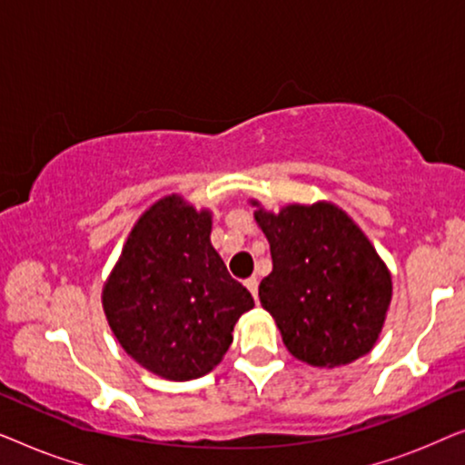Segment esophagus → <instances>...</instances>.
I'll use <instances>...</instances> for the list:
<instances>
[{
  "mask_svg": "<svg viewBox=\"0 0 465 465\" xmlns=\"http://www.w3.org/2000/svg\"><path fill=\"white\" fill-rule=\"evenodd\" d=\"M245 288L250 290V294H252L253 298H258V279H256V277L245 279Z\"/></svg>",
  "mask_w": 465,
  "mask_h": 465,
  "instance_id": "1",
  "label": "esophagus"
}]
</instances>
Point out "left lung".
<instances>
[{
    "label": "left lung",
    "mask_w": 465,
    "mask_h": 465,
    "mask_svg": "<svg viewBox=\"0 0 465 465\" xmlns=\"http://www.w3.org/2000/svg\"><path fill=\"white\" fill-rule=\"evenodd\" d=\"M253 215L272 258L258 296L288 351L322 368L371 351L391 301V277L353 220L330 203Z\"/></svg>",
    "instance_id": "8db88e82"
}]
</instances>
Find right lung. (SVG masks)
Returning a JSON list of instances; mask_svg holds the SVG:
<instances>
[{
	"instance_id": "obj_1",
	"label": "right lung",
	"mask_w": 465,
	"mask_h": 465,
	"mask_svg": "<svg viewBox=\"0 0 465 465\" xmlns=\"http://www.w3.org/2000/svg\"><path fill=\"white\" fill-rule=\"evenodd\" d=\"M212 213L167 196L133 228L104 288L110 328L126 353L171 381L207 374L253 298L213 250Z\"/></svg>"
}]
</instances>
